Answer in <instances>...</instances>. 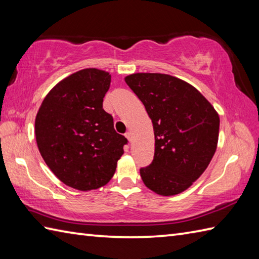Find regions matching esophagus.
Instances as JSON below:
<instances>
[{"instance_id": "34e87169", "label": "esophagus", "mask_w": 259, "mask_h": 259, "mask_svg": "<svg viewBox=\"0 0 259 259\" xmlns=\"http://www.w3.org/2000/svg\"><path fill=\"white\" fill-rule=\"evenodd\" d=\"M125 138L126 139H128L129 141H131V139H133V136H131V133H129V131H128V133H125Z\"/></svg>"}]
</instances>
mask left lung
Masks as SVG:
<instances>
[{
	"mask_svg": "<svg viewBox=\"0 0 259 259\" xmlns=\"http://www.w3.org/2000/svg\"><path fill=\"white\" fill-rule=\"evenodd\" d=\"M152 121L155 156L140 169L144 184L161 196L188 189L216 152L219 115L195 87L162 73H134L124 78Z\"/></svg>",
	"mask_w": 259,
	"mask_h": 259,
	"instance_id": "obj_1",
	"label": "left lung"
}]
</instances>
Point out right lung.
Returning a JSON list of instances; mask_svg holds the SVG:
<instances>
[{
	"instance_id": "obj_1",
	"label": "right lung",
	"mask_w": 259,
	"mask_h": 259,
	"mask_svg": "<svg viewBox=\"0 0 259 259\" xmlns=\"http://www.w3.org/2000/svg\"><path fill=\"white\" fill-rule=\"evenodd\" d=\"M110 82L106 71L80 70L53 87L36 113L43 160L63 184L81 191L109 183L128 142L102 108Z\"/></svg>"
}]
</instances>
